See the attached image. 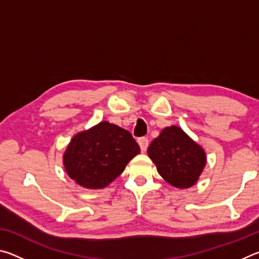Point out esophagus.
<instances>
[{"label":"esophagus","mask_w":259,"mask_h":259,"mask_svg":"<svg viewBox=\"0 0 259 259\" xmlns=\"http://www.w3.org/2000/svg\"><path fill=\"white\" fill-rule=\"evenodd\" d=\"M138 144L140 146V150H142V152H146L147 147H148V139L146 137H140L138 138Z\"/></svg>","instance_id":"34e87169"}]
</instances>
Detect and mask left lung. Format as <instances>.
Masks as SVG:
<instances>
[{"instance_id":"1","label":"left lung","mask_w":259,"mask_h":259,"mask_svg":"<svg viewBox=\"0 0 259 259\" xmlns=\"http://www.w3.org/2000/svg\"><path fill=\"white\" fill-rule=\"evenodd\" d=\"M147 153L160 176L178 188L194 185L207 162L203 148L176 125L162 130Z\"/></svg>"}]
</instances>
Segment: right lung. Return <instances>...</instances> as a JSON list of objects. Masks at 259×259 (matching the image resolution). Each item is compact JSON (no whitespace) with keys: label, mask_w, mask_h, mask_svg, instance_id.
I'll return each mask as SVG.
<instances>
[{"label":"right lung","mask_w":259,"mask_h":259,"mask_svg":"<svg viewBox=\"0 0 259 259\" xmlns=\"http://www.w3.org/2000/svg\"><path fill=\"white\" fill-rule=\"evenodd\" d=\"M139 152L128 130L103 121L74 136L64 153V166L80 186L99 190L120 176Z\"/></svg>","instance_id":"add662e5"}]
</instances>
